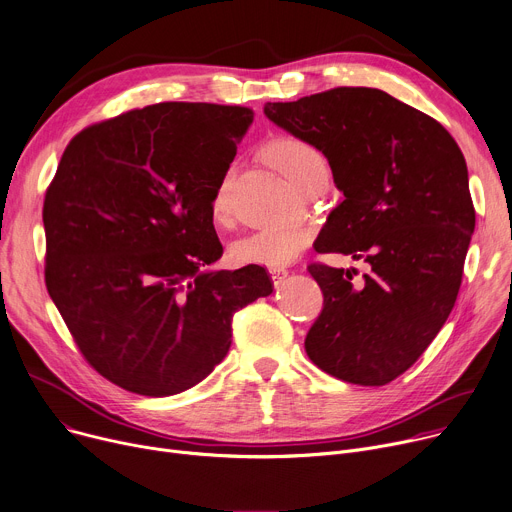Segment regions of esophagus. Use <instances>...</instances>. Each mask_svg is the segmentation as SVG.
<instances>
[{"instance_id": "obj_1", "label": "esophagus", "mask_w": 512, "mask_h": 512, "mask_svg": "<svg viewBox=\"0 0 512 512\" xmlns=\"http://www.w3.org/2000/svg\"><path fill=\"white\" fill-rule=\"evenodd\" d=\"M269 274H271V280H274V284L280 286V284L286 280V276H288V269H284V267L269 269Z\"/></svg>"}]
</instances>
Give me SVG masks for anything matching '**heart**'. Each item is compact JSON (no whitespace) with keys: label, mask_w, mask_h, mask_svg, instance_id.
<instances>
[{"label":"heart","mask_w":512,"mask_h":512,"mask_svg":"<svg viewBox=\"0 0 512 512\" xmlns=\"http://www.w3.org/2000/svg\"><path fill=\"white\" fill-rule=\"evenodd\" d=\"M267 160L274 164L282 175H286L298 189L309 183L321 170H327V160L323 152L296 135H280L265 146ZM232 181V170L228 168L218 181L212 195V210L222 216L228 210V189ZM311 228L304 224H284L263 228L243 241L230 247V259L236 265H261L278 269L294 259L309 247Z\"/></svg>","instance_id":"1"}]
</instances>
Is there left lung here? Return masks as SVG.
<instances>
[{"mask_svg":"<svg viewBox=\"0 0 512 512\" xmlns=\"http://www.w3.org/2000/svg\"><path fill=\"white\" fill-rule=\"evenodd\" d=\"M267 119L317 146L344 193L319 232V253L364 259L311 263L323 311L304 350L327 374L381 387L410 368L449 319L475 228L467 164L436 119L377 88L339 86L267 102Z\"/></svg>","mask_w":512,"mask_h":512,"instance_id":"left-lung-1","label":"left lung"}]
</instances>
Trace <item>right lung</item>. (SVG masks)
I'll return each instance as SVG.
<instances>
[{"instance_id": "1", "label": "right lung", "mask_w": 512, "mask_h": 512, "mask_svg": "<svg viewBox=\"0 0 512 512\" xmlns=\"http://www.w3.org/2000/svg\"><path fill=\"white\" fill-rule=\"evenodd\" d=\"M253 109L160 102L82 129L45 193V284L86 362L166 397L224 360L232 317L274 292L265 267L222 257L212 195Z\"/></svg>"}]
</instances>
